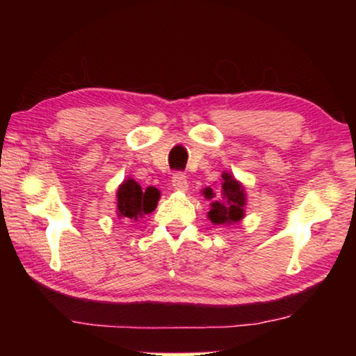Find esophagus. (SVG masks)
I'll list each match as a JSON object with an SVG mask.
<instances>
[{"label": "esophagus", "mask_w": 356, "mask_h": 356, "mask_svg": "<svg viewBox=\"0 0 356 356\" xmlns=\"http://www.w3.org/2000/svg\"><path fill=\"white\" fill-rule=\"evenodd\" d=\"M172 186H173L175 189H179V191H184V189L188 188V178H186V175H184L183 172L173 173V177H172Z\"/></svg>", "instance_id": "esophagus-1"}]
</instances>
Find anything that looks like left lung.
Masks as SVG:
<instances>
[{
  "instance_id": "left-lung-1",
  "label": "left lung",
  "mask_w": 356,
  "mask_h": 356,
  "mask_svg": "<svg viewBox=\"0 0 356 356\" xmlns=\"http://www.w3.org/2000/svg\"><path fill=\"white\" fill-rule=\"evenodd\" d=\"M222 179L223 199L222 201L213 202L211 212H209V218H211L216 225H225V223L238 222L241 220L243 216H245V213H243L245 212L243 207H245L246 197L241 184L228 173H223Z\"/></svg>"
}]
</instances>
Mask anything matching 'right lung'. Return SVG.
I'll return each instance as SVG.
<instances>
[{"label": "right lung", "instance_id": "1", "mask_svg": "<svg viewBox=\"0 0 356 356\" xmlns=\"http://www.w3.org/2000/svg\"><path fill=\"white\" fill-rule=\"evenodd\" d=\"M116 196H118V217L138 220V217L150 213L157 207L160 193L152 186L143 191V188L129 178L118 188Z\"/></svg>", "mask_w": 356, "mask_h": 356}]
</instances>
